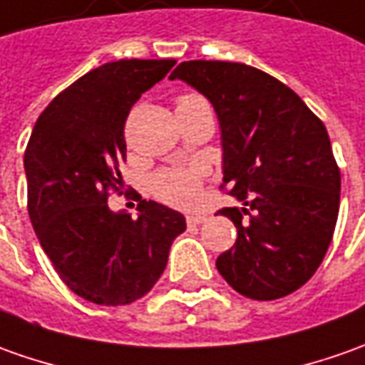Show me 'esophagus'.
<instances>
[{"mask_svg": "<svg viewBox=\"0 0 365 365\" xmlns=\"http://www.w3.org/2000/svg\"><path fill=\"white\" fill-rule=\"evenodd\" d=\"M185 222H187L190 227H195V225H200L205 222V215H187V220H185Z\"/></svg>", "mask_w": 365, "mask_h": 365, "instance_id": "obj_1", "label": "esophagus"}]
</instances>
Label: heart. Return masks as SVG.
Returning <instances> with one entry per match:
<instances>
[{"label":"heart","mask_w":365,"mask_h":365,"mask_svg":"<svg viewBox=\"0 0 365 365\" xmlns=\"http://www.w3.org/2000/svg\"><path fill=\"white\" fill-rule=\"evenodd\" d=\"M207 103L202 96L195 93H185L178 98V110L182 108H192ZM203 187V170L200 165H178V168H168L153 175L151 180V190L162 200L170 203L173 207L190 210L195 207L202 200Z\"/></svg>","instance_id":"1"}]
</instances>
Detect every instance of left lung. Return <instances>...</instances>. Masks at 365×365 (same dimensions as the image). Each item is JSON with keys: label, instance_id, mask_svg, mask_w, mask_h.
Listing matches in <instances>:
<instances>
[{"label": "left lung", "instance_id": "1", "mask_svg": "<svg viewBox=\"0 0 365 365\" xmlns=\"http://www.w3.org/2000/svg\"><path fill=\"white\" fill-rule=\"evenodd\" d=\"M183 79L212 101L222 125L224 183L244 207H222L237 227L215 267L237 294L277 299L316 274L334 237L341 175L324 121L294 89L234 61H183Z\"/></svg>", "mask_w": 365, "mask_h": 365}]
</instances>
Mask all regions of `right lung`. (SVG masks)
Masks as SVG:
<instances>
[{"label": "right lung", "mask_w": 365, "mask_h": 365, "mask_svg": "<svg viewBox=\"0 0 365 365\" xmlns=\"http://www.w3.org/2000/svg\"><path fill=\"white\" fill-rule=\"evenodd\" d=\"M175 59H120L73 81L37 118L24 168L27 212L63 284L101 306H125L150 292L168 266L185 217L158 202L138 217L108 205L121 193L123 128L131 106Z\"/></svg>", "instance_id": "obj_1"}]
</instances>
